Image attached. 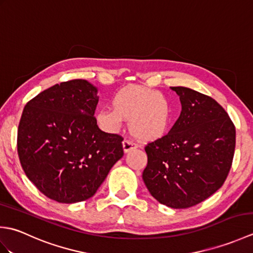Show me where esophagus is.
<instances>
[{
    "label": "esophagus",
    "instance_id": "esophagus-1",
    "mask_svg": "<svg viewBox=\"0 0 253 253\" xmlns=\"http://www.w3.org/2000/svg\"><path fill=\"white\" fill-rule=\"evenodd\" d=\"M136 148H137L136 143H133L129 140H124L123 141V149H124V152H125V153L129 152V151H131V150L136 149Z\"/></svg>",
    "mask_w": 253,
    "mask_h": 253
}]
</instances>
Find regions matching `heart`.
Returning <instances> with one entry per match:
<instances>
[{
	"label": "heart",
	"instance_id": "b5f03b06",
	"mask_svg": "<svg viewBox=\"0 0 253 253\" xmlns=\"http://www.w3.org/2000/svg\"><path fill=\"white\" fill-rule=\"evenodd\" d=\"M112 109L105 107L95 113L94 118L102 129L116 132L123 120H128V129L141 141H154L169 130L171 107L169 99L157 90L129 84L113 94Z\"/></svg>",
	"mask_w": 253,
	"mask_h": 253
}]
</instances>
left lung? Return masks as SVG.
<instances>
[{
    "instance_id": "obj_1",
    "label": "left lung",
    "mask_w": 253,
    "mask_h": 253,
    "mask_svg": "<svg viewBox=\"0 0 253 253\" xmlns=\"http://www.w3.org/2000/svg\"><path fill=\"white\" fill-rule=\"evenodd\" d=\"M170 89L179 95L180 116L168 135L144 148L142 179L160 203L187 209L223 186L233 163L236 129L211 96L186 87Z\"/></svg>"
}]
</instances>
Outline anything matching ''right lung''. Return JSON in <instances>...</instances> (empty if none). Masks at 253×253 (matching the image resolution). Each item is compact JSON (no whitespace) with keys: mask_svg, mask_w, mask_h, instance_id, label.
<instances>
[{"mask_svg":"<svg viewBox=\"0 0 253 253\" xmlns=\"http://www.w3.org/2000/svg\"><path fill=\"white\" fill-rule=\"evenodd\" d=\"M98 102V88L74 79L42 91L25 106L17 132L20 164L52 200L91 198L124 155L123 138L96 125Z\"/></svg>","mask_w":253,"mask_h":253,"instance_id":"1","label":"right lung"}]
</instances>
